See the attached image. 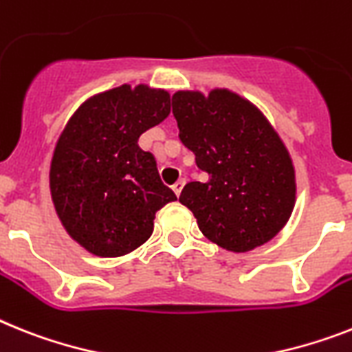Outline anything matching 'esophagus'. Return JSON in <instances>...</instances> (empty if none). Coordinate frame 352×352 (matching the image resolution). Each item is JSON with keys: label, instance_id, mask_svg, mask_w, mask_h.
I'll return each instance as SVG.
<instances>
[{"label": "esophagus", "instance_id": "1", "mask_svg": "<svg viewBox=\"0 0 352 352\" xmlns=\"http://www.w3.org/2000/svg\"><path fill=\"white\" fill-rule=\"evenodd\" d=\"M184 182H186V179H179V181H177L175 184L171 186V190L175 191V195H177V197H179V195H181L182 188H184Z\"/></svg>", "mask_w": 352, "mask_h": 352}]
</instances>
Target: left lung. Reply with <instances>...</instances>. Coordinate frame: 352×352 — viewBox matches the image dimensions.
Returning <instances> with one entry per match:
<instances>
[{
	"instance_id": "8db88e82",
	"label": "left lung",
	"mask_w": 352,
	"mask_h": 352,
	"mask_svg": "<svg viewBox=\"0 0 352 352\" xmlns=\"http://www.w3.org/2000/svg\"><path fill=\"white\" fill-rule=\"evenodd\" d=\"M179 138L206 182H188L179 202L202 234L231 252L270 241L295 206V168L283 140L252 102L229 89L177 91Z\"/></svg>"
}]
</instances>
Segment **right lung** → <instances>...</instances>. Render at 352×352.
<instances>
[{
    "label": "right lung",
    "mask_w": 352,
    "mask_h": 352,
    "mask_svg": "<svg viewBox=\"0 0 352 352\" xmlns=\"http://www.w3.org/2000/svg\"><path fill=\"white\" fill-rule=\"evenodd\" d=\"M168 114V91L123 84L85 100L64 126L50 166L52 200L67 234L94 256L138 249L155 212L177 200L138 144Z\"/></svg>",
    "instance_id": "right-lung-1"
}]
</instances>
